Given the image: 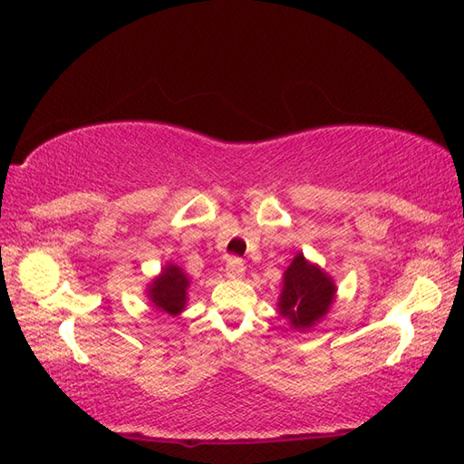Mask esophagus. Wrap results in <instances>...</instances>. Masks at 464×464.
<instances>
[{"mask_svg":"<svg viewBox=\"0 0 464 464\" xmlns=\"http://www.w3.org/2000/svg\"><path fill=\"white\" fill-rule=\"evenodd\" d=\"M225 273L229 279H241L245 273V263L239 257H229L225 265Z\"/></svg>","mask_w":464,"mask_h":464,"instance_id":"1","label":"esophagus"}]
</instances>
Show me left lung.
<instances>
[{"instance_id": "left-lung-1", "label": "left lung", "mask_w": 464, "mask_h": 464, "mask_svg": "<svg viewBox=\"0 0 464 464\" xmlns=\"http://www.w3.org/2000/svg\"><path fill=\"white\" fill-rule=\"evenodd\" d=\"M279 313L287 317L295 329H307L329 311L334 285L319 267L309 265L297 255L285 271Z\"/></svg>"}]
</instances>
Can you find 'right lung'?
Segmentation results:
<instances>
[{
	"instance_id": "obj_1",
	"label": "right lung",
	"mask_w": 464,
	"mask_h": 464,
	"mask_svg": "<svg viewBox=\"0 0 464 464\" xmlns=\"http://www.w3.org/2000/svg\"><path fill=\"white\" fill-rule=\"evenodd\" d=\"M187 287H189V279L185 277V273L175 265H167L160 277L153 281L150 297L160 311L179 314L185 309Z\"/></svg>"
}]
</instances>
